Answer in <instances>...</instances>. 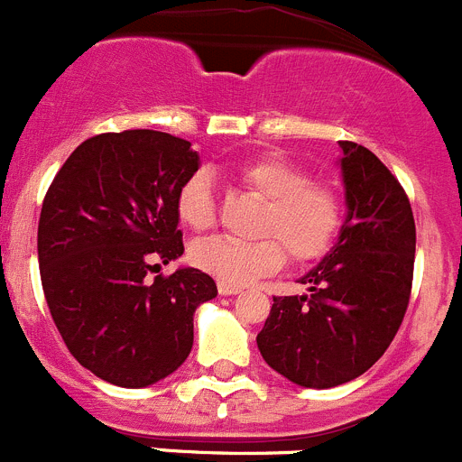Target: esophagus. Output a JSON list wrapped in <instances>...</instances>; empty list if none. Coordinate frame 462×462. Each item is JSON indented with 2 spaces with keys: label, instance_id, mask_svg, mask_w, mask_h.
<instances>
[{
  "label": "esophagus",
  "instance_id": "obj_1",
  "mask_svg": "<svg viewBox=\"0 0 462 462\" xmlns=\"http://www.w3.org/2000/svg\"><path fill=\"white\" fill-rule=\"evenodd\" d=\"M218 291H221L223 296L239 294V291H241V284H230V282H223V280H218Z\"/></svg>",
  "mask_w": 462,
  "mask_h": 462
}]
</instances>
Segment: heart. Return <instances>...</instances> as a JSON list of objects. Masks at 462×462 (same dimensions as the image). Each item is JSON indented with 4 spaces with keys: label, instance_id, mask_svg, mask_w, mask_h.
Masks as SVG:
<instances>
[{
    "label": "heart",
    "instance_id": "1",
    "mask_svg": "<svg viewBox=\"0 0 462 462\" xmlns=\"http://www.w3.org/2000/svg\"><path fill=\"white\" fill-rule=\"evenodd\" d=\"M241 184L266 200L257 223V241L226 236L198 241L191 260L198 269L230 284H245L284 266V248L305 264L330 251L342 227V200L328 184L314 182L300 163L275 152L245 157L232 166ZM178 218L191 230H209L217 221V198L207 172L187 178L175 198Z\"/></svg>",
    "mask_w": 462,
    "mask_h": 462
}]
</instances>
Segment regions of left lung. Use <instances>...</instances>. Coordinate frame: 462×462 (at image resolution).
Listing matches in <instances>:
<instances>
[{
	"label": "left lung",
	"instance_id": "1",
	"mask_svg": "<svg viewBox=\"0 0 462 462\" xmlns=\"http://www.w3.org/2000/svg\"><path fill=\"white\" fill-rule=\"evenodd\" d=\"M348 217L333 251L300 282L308 296H273L257 348L303 387L342 385L387 351L406 317L415 218L406 191L365 145L339 141Z\"/></svg>",
	"mask_w": 462,
	"mask_h": 462
}]
</instances>
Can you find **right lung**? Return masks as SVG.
<instances>
[{
  "instance_id": "add662e5",
  "label": "right lung",
  "mask_w": 462,
  "mask_h": 462,
  "mask_svg": "<svg viewBox=\"0 0 462 462\" xmlns=\"http://www.w3.org/2000/svg\"><path fill=\"white\" fill-rule=\"evenodd\" d=\"M198 171L180 136L125 129L86 139L56 172L38 221L47 308L81 367L120 387L162 381L193 346V312L217 296L184 253L175 198Z\"/></svg>"
}]
</instances>
